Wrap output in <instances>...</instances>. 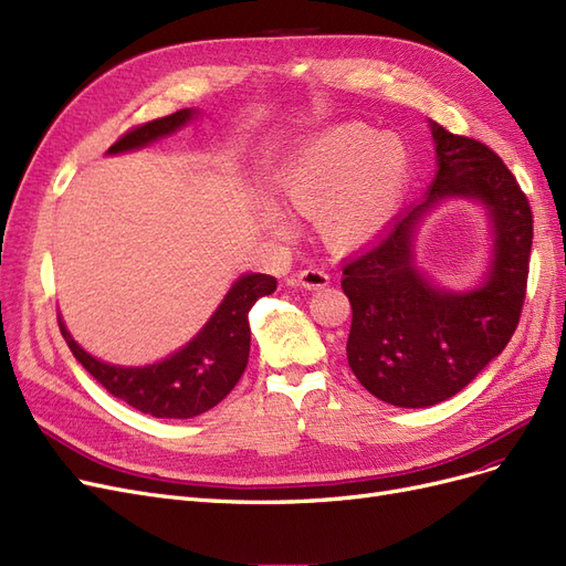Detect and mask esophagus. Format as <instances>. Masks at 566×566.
<instances>
[{
	"instance_id": "obj_1",
	"label": "esophagus",
	"mask_w": 566,
	"mask_h": 566,
	"mask_svg": "<svg viewBox=\"0 0 566 566\" xmlns=\"http://www.w3.org/2000/svg\"><path fill=\"white\" fill-rule=\"evenodd\" d=\"M328 283H331L328 273H325L323 269H316V266L302 269L297 276H295V285L306 287V290H318V287H325Z\"/></svg>"
}]
</instances>
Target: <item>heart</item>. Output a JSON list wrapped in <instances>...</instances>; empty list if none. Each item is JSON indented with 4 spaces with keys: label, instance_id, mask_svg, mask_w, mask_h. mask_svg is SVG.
I'll use <instances>...</instances> for the list:
<instances>
[{
    "label": "heart",
    "instance_id": "1",
    "mask_svg": "<svg viewBox=\"0 0 566 566\" xmlns=\"http://www.w3.org/2000/svg\"><path fill=\"white\" fill-rule=\"evenodd\" d=\"M408 177L410 153L399 136L368 125H342L300 148L279 188L290 208L318 221L333 248H356L397 214ZM262 217L273 233H287L273 205H264Z\"/></svg>",
    "mask_w": 566,
    "mask_h": 566
}]
</instances>
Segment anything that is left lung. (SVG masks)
I'll return each instance as SVG.
<instances>
[{
	"label": "left lung",
	"mask_w": 566,
	"mask_h": 566,
	"mask_svg": "<svg viewBox=\"0 0 566 566\" xmlns=\"http://www.w3.org/2000/svg\"><path fill=\"white\" fill-rule=\"evenodd\" d=\"M430 127V191L342 269L352 304L349 368L373 397L399 408L451 399L505 349L522 316L534 241V214L503 160L482 142ZM451 197L484 203L492 224V264L472 291L437 289L415 266L419 221Z\"/></svg>",
	"instance_id": "obj_1"
}]
</instances>
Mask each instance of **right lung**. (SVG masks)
Listing matches in <instances>:
<instances>
[{
    "mask_svg": "<svg viewBox=\"0 0 566 566\" xmlns=\"http://www.w3.org/2000/svg\"><path fill=\"white\" fill-rule=\"evenodd\" d=\"M198 111L184 108L167 117L129 129L108 148L111 156L144 148L150 142L177 132L191 123ZM276 290V279L266 273H243L227 297L221 300L217 312L202 325L200 333L186 347L172 356L150 366H113L98 361L84 352L65 323L59 316V328L73 356L92 378L104 385L115 399H123L132 408L153 418L186 420L196 418L205 410L214 408L241 380L250 356V323L248 312L252 304Z\"/></svg>",
    "mask_w": 566,
    "mask_h": 566,
    "instance_id": "right-lung-1",
    "label": "right lung"
}]
</instances>
